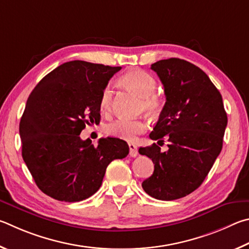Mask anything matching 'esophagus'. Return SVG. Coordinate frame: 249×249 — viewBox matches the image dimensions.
<instances>
[{
	"instance_id": "esophagus-1",
	"label": "esophagus",
	"mask_w": 249,
	"mask_h": 249,
	"mask_svg": "<svg viewBox=\"0 0 249 249\" xmlns=\"http://www.w3.org/2000/svg\"><path fill=\"white\" fill-rule=\"evenodd\" d=\"M129 154L131 158H136L138 155V146L136 144H133V143H129Z\"/></svg>"
}]
</instances>
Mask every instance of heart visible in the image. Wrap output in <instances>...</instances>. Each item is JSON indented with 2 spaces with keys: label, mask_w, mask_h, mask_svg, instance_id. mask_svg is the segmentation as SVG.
I'll return each mask as SVG.
<instances>
[{
  "label": "heart",
  "mask_w": 249,
  "mask_h": 249,
  "mask_svg": "<svg viewBox=\"0 0 249 249\" xmlns=\"http://www.w3.org/2000/svg\"><path fill=\"white\" fill-rule=\"evenodd\" d=\"M120 84L127 87L141 97L140 107L150 116H159L163 109V99L155 93V78L140 69L130 70L119 78ZM112 90L106 87L99 100V108L103 112H109L111 108ZM147 124L143 119H125L120 118L106 125V133L121 140L134 141L139 134L146 130Z\"/></svg>",
  "instance_id": "heart-1"
}]
</instances>
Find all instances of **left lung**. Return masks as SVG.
Returning a JSON list of instances; mask_svg holds the SVG:
<instances>
[{"mask_svg":"<svg viewBox=\"0 0 249 249\" xmlns=\"http://www.w3.org/2000/svg\"><path fill=\"white\" fill-rule=\"evenodd\" d=\"M151 69L164 85L166 103L150 138L164 142L167 137L169 143L166 152L155 143L139 149L154 164L142 188L151 197L169 201L202 184L222 150L228 116L220 91L195 64L171 58Z\"/></svg>","mask_w":249,"mask_h":249,"instance_id":"left-lung-1","label":"left lung"}]
</instances>
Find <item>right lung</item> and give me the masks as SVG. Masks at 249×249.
Masks as SVG:
<instances>
[{
  "mask_svg": "<svg viewBox=\"0 0 249 249\" xmlns=\"http://www.w3.org/2000/svg\"><path fill=\"white\" fill-rule=\"evenodd\" d=\"M121 67L74 60L61 64L30 93L19 124L21 155L43 194L77 202L97 191L109 163L129 153L127 142L80 138L86 124L100 120L99 100Z\"/></svg>",
  "mask_w": 249,
  "mask_h": 249,
  "instance_id": "obj_1",
  "label": "right lung"
}]
</instances>
